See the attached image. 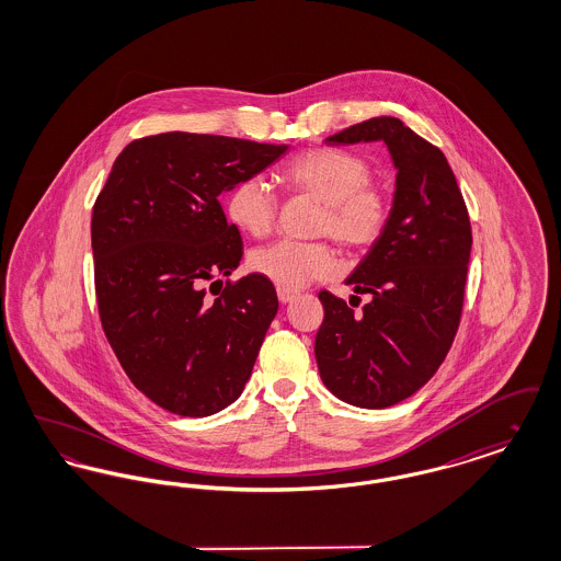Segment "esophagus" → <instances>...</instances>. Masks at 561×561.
<instances>
[{
    "label": "esophagus",
    "mask_w": 561,
    "mask_h": 561,
    "mask_svg": "<svg viewBox=\"0 0 561 561\" xmlns=\"http://www.w3.org/2000/svg\"><path fill=\"white\" fill-rule=\"evenodd\" d=\"M296 296H298V294L290 293V290H284V288H279V290H277V298H279V302H282V305H288V302H293Z\"/></svg>",
    "instance_id": "obj_1"
}]
</instances>
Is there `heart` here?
Instances as JSON below:
<instances>
[{
    "label": "heart",
    "mask_w": 561,
    "mask_h": 561,
    "mask_svg": "<svg viewBox=\"0 0 561 561\" xmlns=\"http://www.w3.org/2000/svg\"><path fill=\"white\" fill-rule=\"evenodd\" d=\"M373 168L357 153L316 147L296 156L282 174L286 187L321 202L316 236H328L351 252L368 250L382 238L391 218L387 188L370 181ZM229 220L248 236L265 238L277 216V195L263 176H245L227 195ZM250 267L284 290H296L339 268L323 241L279 240L256 248Z\"/></svg>",
    "instance_id": "b5f03b06"
}]
</instances>
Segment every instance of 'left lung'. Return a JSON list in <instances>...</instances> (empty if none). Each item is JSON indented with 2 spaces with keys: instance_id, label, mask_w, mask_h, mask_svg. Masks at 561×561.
<instances>
[{
  "instance_id": "left-lung-1",
  "label": "left lung",
  "mask_w": 561,
  "mask_h": 561,
  "mask_svg": "<svg viewBox=\"0 0 561 561\" xmlns=\"http://www.w3.org/2000/svg\"><path fill=\"white\" fill-rule=\"evenodd\" d=\"M374 140L387 145L398 174L389 225L347 277L370 300L355 313L321 290L316 359L339 400L380 410L416 393L453 347L473 238L446 156L401 119L380 115L325 138Z\"/></svg>"
}]
</instances>
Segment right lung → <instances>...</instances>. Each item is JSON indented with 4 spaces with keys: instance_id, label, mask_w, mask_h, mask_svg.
Segmentation results:
<instances>
[{
    "instance_id": "add662e5",
    "label": "right lung",
    "mask_w": 561,
    "mask_h": 561,
    "mask_svg": "<svg viewBox=\"0 0 561 561\" xmlns=\"http://www.w3.org/2000/svg\"><path fill=\"white\" fill-rule=\"evenodd\" d=\"M286 151L229 136L156 134L117 156L96 197L92 254L103 330L134 387L172 414L220 412L252 374L279 307L273 284L250 273L227 279L216 298L204 286L229 277L243 254L218 195Z\"/></svg>"
}]
</instances>
